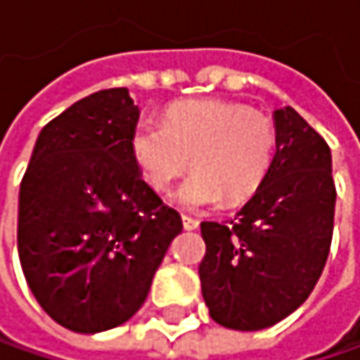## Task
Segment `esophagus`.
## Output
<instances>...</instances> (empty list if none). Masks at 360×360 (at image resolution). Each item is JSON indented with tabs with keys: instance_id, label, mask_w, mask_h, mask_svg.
I'll list each match as a JSON object with an SVG mask.
<instances>
[{
	"instance_id": "obj_1",
	"label": "esophagus",
	"mask_w": 360,
	"mask_h": 360,
	"mask_svg": "<svg viewBox=\"0 0 360 360\" xmlns=\"http://www.w3.org/2000/svg\"><path fill=\"white\" fill-rule=\"evenodd\" d=\"M183 227L185 229H197L199 227V219H195V217H191V215H183Z\"/></svg>"
}]
</instances>
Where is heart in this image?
I'll use <instances>...</instances> for the list:
<instances>
[{
	"label": "heart",
	"mask_w": 360,
	"mask_h": 360,
	"mask_svg": "<svg viewBox=\"0 0 360 360\" xmlns=\"http://www.w3.org/2000/svg\"><path fill=\"white\" fill-rule=\"evenodd\" d=\"M129 145L143 177L157 191L169 189L193 163L195 173L173 199L199 210L224 197L240 201L252 195L272 167L278 133L272 118L248 104L195 98L173 104L165 120L139 118Z\"/></svg>",
	"instance_id": "heart-1"
}]
</instances>
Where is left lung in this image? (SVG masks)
Returning <instances> with one entry per match:
<instances>
[{
    "label": "left lung",
    "mask_w": 360,
    "mask_h": 360,
    "mask_svg": "<svg viewBox=\"0 0 360 360\" xmlns=\"http://www.w3.org/2000/svg\"><path fill=\"white\" fill-rule=\"evenodd\" d=\"M274 163L229 221H203L199 280L210 316L262 330L304 302L330 252L336 187L326 141L292 106L274 110Z\"/></svg>",
    "instance_id": "8db88e82"
}]
</instances>
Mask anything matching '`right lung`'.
I'll return each instance as SVG.
<instances>
[{"mask_svg":"<svg viewBox=\"0 0 360 360\" xmlns=\"http://www.w3.org/2000/svg\"><path fill=\"white\" fill-rule=\"evenodd\" d=\"M127 88L74 102L38 134L20 185L18 250L50 319L94 335L143 306L183 221L134 163Z\"/></svg>","mask_w":360,"mask_h":360,"instance_id":"obj_1","label":"right lung"}]
</instances>
